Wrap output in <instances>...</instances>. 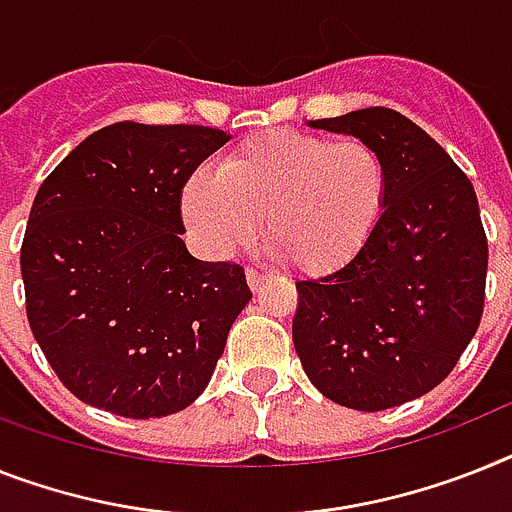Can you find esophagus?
Here are the masks:
<instances>
[{
    "instance_id": "34e87169",
    "label": "esophagus",
    "mask_w": 512,
    "mask_h": 512,
    "mask_svg": "<svg viewBox=\"0 0 512 512\" xmlns=\"http://www.w3.org/2000/svg\"><path fill=\"white\" fill-rule=\"evenodd\" d=\"M263 281H265L263 273H257V270H247L249 289H252V291H260V286H263Z\"/></svg>"
}]
</instances>
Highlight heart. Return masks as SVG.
Returning a JSON list of instances; mask_svg holds the SVG:
<instances>
[{"label": "heart", "instance_id": "obj_1", "mask_svg": "<svg viewBox=\"0 0 512 512\" xmlns=\"http://www.w3.org/2000/svg\"><path fill=\"white\" fill-rule=\"evenodd\" d=\"M390 203L388 163L375 145L302 130L247 137L218 163L195 171L179 208L210 257L255 239L265 218L273 255L307 278L351 268L380 231Z\"/></svg>", "mask_w": 512, "mask_h": 512}]
</instances>
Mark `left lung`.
I'll list each match as a JSON object with an SVG mask.
<instances>
[{"label": "left lung", "mask_w": 512, "mask_h": 512, "mask_svg": "<svg viewBox=\"0 0 512 512\" xmlns=\"http://www.w3.org/2000/svg\"><path fill=\"white\" fill-rule=\"evenodd\" d=\"M307 127L375 145L390 203L351 268L296 283L294 349L309 382L338 406L393 409L440 385L479 328L487 236L476 192L442 145L393 109Z\"/></svg>", "instance_id": "1"}]
</instances>
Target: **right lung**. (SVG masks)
<instances>
[{"label": "right lung", "mask_w": 512, "mask_h": 512, "mask_svg": "<svg viewBox=\"0 0 512 512\" xmlns=\"http://www.w3.org/2000/svg\"><path fill=\"white\" fill-rule=\"evenodd\" d=\"M229 137L200 124H109L41 184L20 249L28 322L88 406L161 419L208 388L252 291L239 265L190 255L179 197Z\"/></svg>", "instance_id": "right-lung-1"}]
</instances>
